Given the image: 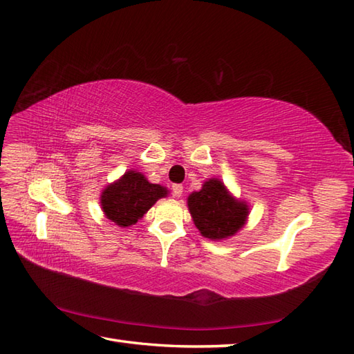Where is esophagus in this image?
Masks as SVG:
<instances>
[{
  "instance_id": "obj_1",
  "label": "esophagus",
  "mask_w": 354,
  "mask_h": 354,
  "mask_svg": "<svg viewBox=\"0 0 354 354\" xmlns=\"http://www.w3.org/2000/svg\"><path fill=\"white\" fill-rule=\"evenodd\" d=\"M171 192H173V196H175V198H181L183 192H184V187L181 184H173Z\"/></svg>"
}]
</instances>
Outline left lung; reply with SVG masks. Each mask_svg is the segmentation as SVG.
<instances>
[{"label":"left lung","instance_id":"8db88e82","mask_svg":"<svg viewBox=\"0 0 354 354\" xmlns=\"http://www.w3.org/2000/svg\"><path fill=\"white\" fill-rule=\"evenodd\" d=\"M193 222L207 239L223 240L234 236L246 223L250 207L236 199L221 179L212 178L187 199Z\"/></svg>","mask_w":354,"mask_h":354}]
</instances>
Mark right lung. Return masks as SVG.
<instances>
[{"instance_id":"obj_1","label":"right lung","mask_w":354,"mask_h":354,"mask_svg":"<svg viewBox=\"0 0 354 354\" xmlns=\"http://www.w3.org/2000/svg\"><path fill=\"white\" fill-rule=\"evenodd\" d=\"M164 196H167L165 187L149 183L142 173L129 170L102 192L100 204L106 219L126 228L137 223Z\"/></svg>"}]
</instances>
